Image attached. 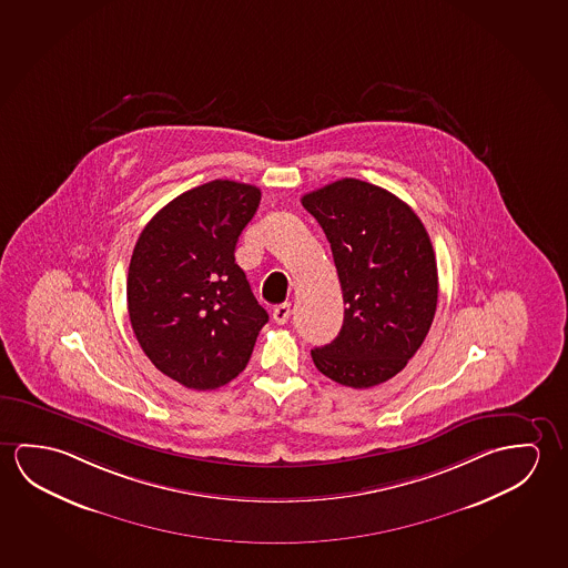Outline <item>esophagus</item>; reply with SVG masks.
I'll list each match as a JSON object with an SVG mask.
<instances>
[{
	"instance_id": "obj_1",
	"label": "esophagus",
	"mask_w": 568,
	"mask_h": 568,
	"mask_svg": "<svg viewBox=\"0 0 568 568\" xmlns=\"http://www.w3.org/2000/svg\"><path fill=\"white\" fill-rule=\"evenodd\" d=\"M290 312H292V310H290V304H280V306L272 310V317H274V322H276V324L284 325L288 322Z\"/></svg>"
}]
</instances>
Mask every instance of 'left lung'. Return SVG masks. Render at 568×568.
<instances>
[{
    "instance_id": "obj_1",
    "label": "left lung",
    "mask_w": 568,
    "mask_h": 568,
    "mask_svg": "<svg viewBox=\"0 0 568 568\" xmlns=\"http://www.w3.org/2000/svg\"><path fill=\"white\" fill-rule=\"evenodd\" d=\"M302 205L332 244L345 302L337 337L312 349L315 367L345 387L381 385L405 369L433 325L430 236L405 201L367 181H334Z\"/></svg>"
}]
</instances>
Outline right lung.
Returning <instances> with one entry per match:
<instances>
[{"label":"right lung","mask_w":568,"mask_h":568,"mask_svg":"<svg viewBox=\"0 0 568 568\" xmlns=\"http://www.w3.org/2000/svg\"><path fill=\"white\" fill-rule=\"evenodd\" d=\"M258 203L254 185L209 181L158 211L135 243L128 268L130 324L148 359L183 387L231 383L268 322L234 262Z\"/></svg>","instance_id":"1"}]
</instances>
